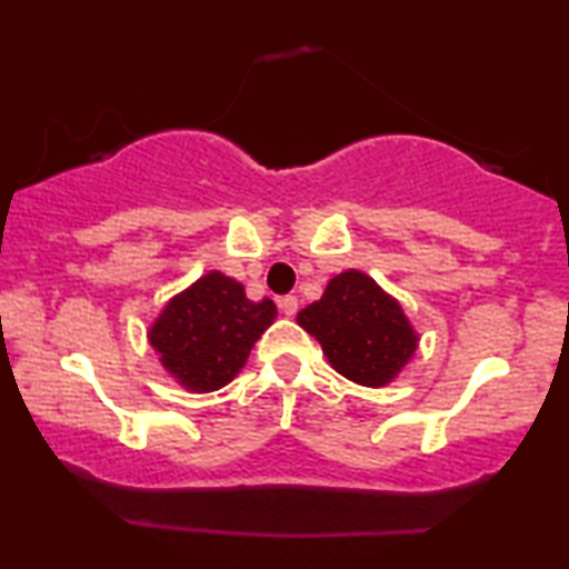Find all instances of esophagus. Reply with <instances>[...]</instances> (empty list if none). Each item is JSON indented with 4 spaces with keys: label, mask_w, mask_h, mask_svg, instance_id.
Segmentation results:
<instances>
[{
    "label": "esophagus",
    "mask_w": 569,
    "mask_h": 569,
    "mask_svg": "<svg viewBox=\"0 0 569 569\" xmlns=\"http://www.w3.org/2000/svg\"><path fill=\"white\" fill-rule=\"evenodd\" d=\"M279 310H282L287 318H292L298 313V298H295V295H284V298H279Z\"/></svg>",
    "instance_id": "1"
}]
</instances>
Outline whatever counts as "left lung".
<instances>
[{"label":"left lung","mask_w":569,"mask_h":569,"mask_svg":"<svg viewBox=\"0 0 569 569\" xmlns=\"http://www.w3.org/2000/svg\"><path fill=\"white\" fill-rule=\"evenodd\" d=\"M298 323L339 376L370 388L391 383L419 345L399 300L357 269L333 277L321 300L300 310Z\"/></svg>","instance_id":"8db88e82"}]
</instances>
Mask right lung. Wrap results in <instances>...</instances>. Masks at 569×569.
I'll return each instance as SVG.
<instances>
[{
	"label": "right lung",
	"instance_id": "obj_1",
	"mask_svg": "<svg viewBox=\"0 0 569 569\" xmlns=\"http://www.w3.org/2000/svg\"><path fill=\"white\" fill-rule=\"evenodd\" d=\"M274 318L277 306L269 298L248 300L243 284L222 271H209L168 300L147 339L162 368L186 391L209 393L243 370L253 345Z\"/></svg>",
	"mask_w": 569,
	"mask_h": 569
}]
</instances>
